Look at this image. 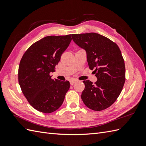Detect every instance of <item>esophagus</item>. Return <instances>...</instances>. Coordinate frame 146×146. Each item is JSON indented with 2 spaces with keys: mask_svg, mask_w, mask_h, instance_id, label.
<instances>
[{
  "mask_svg": "<svg viewBox=\"0 0 146 146\" xmlns=\"http://www.w3.org/2000/svg\"><path fill=\"white\" fill-rule=\"evenodd\" d=\"M77 82V80H71L70 81V84L71 85H73L74 83H76Z\"/></svg>",
  "mask_w": 146,
  "mask_h": 146,
  "instance_id": "1",
  "label": "esophagus"
}]
</instances>
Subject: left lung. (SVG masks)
<instances>
[{
    "mask_svg": "<svg viewBox=\"0 0 146 146\" xmlns=\"http://www.w3.org/2000/svg\"><path fill=\"white\" fill-rule=\"evenodd\" d=\"M76 45L86 51V60L97 81L85 80L81 98L88 108L95 111L106 109L120 94L125 81L124 60L115 43L95 33L71 35Z\"/></svg>",
    "mask_w": 146,
    "mask_h": 146,
    "instance_id": "8db88e82",
    "label": "left lung"
}]
</instances>
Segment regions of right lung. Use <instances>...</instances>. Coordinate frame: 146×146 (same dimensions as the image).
Masks as SVG:
<instances>
[{"instance_id":"obj_1","label":"right lung","mask_w":146,"mask_h":146,"mask_svg":"<svg viewBox=\"0 0 146 146\" xmlns=\"http://www.w3.org/2000/svg\"><path fill=\"white\" fill-rule=\"evenodd\" d=\"M71 41V35L46 36L34 43L24 54L18 71L19 83L33 107L42 113L58 110L70 88L68 81L49 75Z\"/></svg>"}]
</instances>
